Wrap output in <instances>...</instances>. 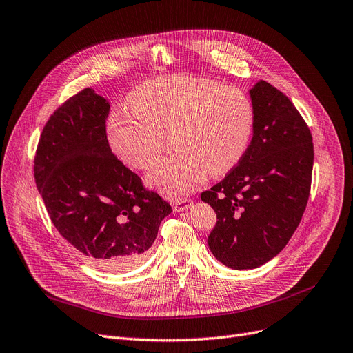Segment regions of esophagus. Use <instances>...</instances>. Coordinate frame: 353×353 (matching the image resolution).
Returning <instances> with one entry per match:
<instances>
[{"instance_id":"34e87169","label":"esophagus","mask_w":353,"mask_h":353,"mask_svg":"<svg viewBox=\"0 0 353 353\" xmlns=\"http://www.w3.org/2000/svg\"><path fill=\"white\" fill-rule=\"evenodd\" d=\"M192 203H194V201H192V199H190V198H181V199L175 201L172 207H174V211L181 212V211H185V210H188V208L192 205Z\"/></svg>"}]
</instances>
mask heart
Wrapping results in <instances>:
<instances>
[{
	"mask_svg": "<svg viewBox=\"0 0 353 353\" xmlns=\"http://www.w3.org/2000/svg\"><path fill=\"white\" fill-rule=\"evenodd\" d=\"M126 110L106 122L116 157L137 170H150L168 146L176 149L149 176L170 196L196 188L207 176L230 172L245 155L256 126L248 93L234 85L191 74L148 80L128 97Z\"/></svg>",
	"mask_w": 353,
	"mask_h": 353,
	"instance_id": "b5f03b06",
	"label": "heart"
}]
</instances>
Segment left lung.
I'll return each mask as SVG.
<instances>
[{
	"instance_id": "left-lung-1",
	"label": "left lung",
	"mask_w": 353,
	"mask_h": 353,
	"mask_svg": "<svg viewBox=\"0 0 353 353\" xmlns=\"http://www.w3.org/2000/svg\"><path fill=\"white\" fill-rule=\"evenodd\" d=\"M250 94L256 126L247 152L201 194L216 214L211 253L236 270L256 268L286 247L307 205L314 157L310 129L286 94L264 80Z\"/></svg>"
}]
</instances>
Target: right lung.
Wrapping results in <instances>:
<instances>
[{
    "mask_svg": "<svg viewBox=\"0 0 353 353\" xmlns=\"http://www.w3.org/2000/svg\"><path fill=\"white\" fill-rule=\"evenodd\" d=\"M109 109L92 89L59 106L41 132L34 179L61 237L92 265L117 273L145 260L172 207L112 152Z\"/></svg>",
    "mask_w": 353,
    "mask_h": 353,
    "instance_id": "1",
    "label": "right lung"
}]
</instances>
